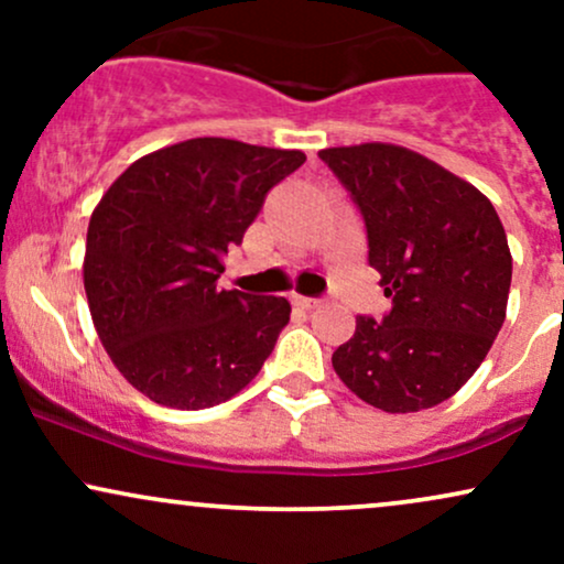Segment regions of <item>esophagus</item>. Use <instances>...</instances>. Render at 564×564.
<instances>
[{
    "label": "esophagus",
    "mask_w": 564,
    "mask_h": 564,
    "mask_svg": "<svg viewBox=\"0 0 564 564\" xmlns=\"http://www.w3.org/2000/svg\"><path fill=\"white\" fill-rule=\"evenodd\" d=\"M323 300H318V296H302V294H296L294 296V304H300V307H304V310H313V307H318Z\"/></svg>",
    "instance_id": "34e87169"
}]
</instances>
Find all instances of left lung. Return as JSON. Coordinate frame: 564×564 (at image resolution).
Segmentation results:
<instances>
[{
	"label": "left lung",
	"mask_w": 564,
	"mask_h": 564,
	"mask_svg": "<svg viewBox=\"0 0 564 564\" xmlns=\"http://www.w3.org/2000/svg\"><path fill=\"white\" fill-rule=\"evenodd\" d=\"M318 156L364 215L368 264L392 300L381 321L358 315L334 371L387 413L443 403L480 368L507 318L511 254L494 204L400 145L366 142Z\"/></svg>",
	"instance_id": "left-lung-1"
}]
</instances>
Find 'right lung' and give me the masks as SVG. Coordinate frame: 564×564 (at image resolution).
Masks as SVG:
<instances>
[{
	"instance_id": "right-lung-1",
	"label": "right lung",
	"mask_w": 564,
	"mask_h": 564,
	"mask_svg": "<svg viewBox=\"0 0 564 564\" xmlns=\"http://www.w3.org/2000/svg\"><path fill=\"white\" fill-rule=\"evenodd\" d=\"M302 151L196 138L134 161L93 212L84 289L97 336L134 390L200 411L260 373L286 328L283 296L217 286Z\"/></svg>"
}]
</instances>
